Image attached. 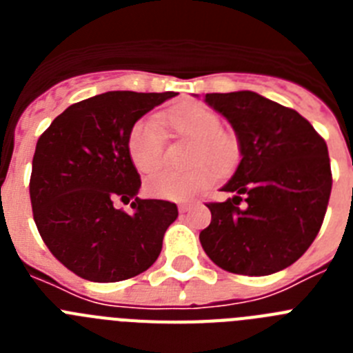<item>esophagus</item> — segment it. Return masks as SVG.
<instances>
[{
    "instance_id": "34e87169",
    "label": "esophagus",
    "mask_w": 353,
    "mask_h": 353,
    "mask_svg": "<svg viewBox=\"0 0 353 353\" xmlns=\"http://www.w3.org/2000/svg\"><path fill=\"white\" fill-rule=\"evenodd\" d=\"M192 207V203L191 201H182V203L179 205V210H180V214H183V212H187L189 210V208Z\"/></svg>"
}]
</instances>
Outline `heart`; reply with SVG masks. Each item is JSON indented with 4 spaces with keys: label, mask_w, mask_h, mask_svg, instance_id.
I'll list each match as a JSON object with an SVG mask.
<instances>
[{
    "label": "heart",
    "mask_w": 353,
    "mask_h": 353,
    "mask_svg": "<svg viewBox=\"0 0 353 353\" xmlns=\"http://www.w3.org/2000/svg\"><path fill=\"white\" fill-rule=\"evenodd\" d=\"M161 121L180 136L194 139L192 162L187 171L162 170L146 180V191L161 199H187L210 185L219 171L226 173L240 159V141L235 134L221 129L219 114L198 102L174 105L161 114ZM127 152L134 168L141 173L157 170L164 159V134L155 118H141L127 138Z\"/></svg>",
    "instance_id": "obj_1"
}]
</instances>
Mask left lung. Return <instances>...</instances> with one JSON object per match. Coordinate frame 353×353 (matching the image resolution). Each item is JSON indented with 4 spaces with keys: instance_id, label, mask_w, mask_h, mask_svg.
<instances>
[{
    "instance_id": "8db88e82",
    "label": "left lung",
    "mask_w": 353,
    "mask_h": 353,
    "mask_svg": "<svg viewBox=\"0 0 353 353\" xmlns=\"http://www.w3.org/2000/svg\"><path fill=\"white\" fill-rule=\"evenodd\" d=\"M240 141L232 192L208 203L212 221L199 242L223 270L242 276L279 272L307 251L325 217L332 189L327 145L310 121L254 92L207 93Z\"/></svg>"
}]
</instances>
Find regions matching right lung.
<instances>
[{
    "label": "right lung",
    "mask_w": 353,
    "mask_h": 353,
    "mask_svg": "<svg viewBox=\"0 0 353 353\" xmlns=\"http://www.w3.org/2000/svg\"><path fill=\"white\" fill-rule=\"evenodd\" d=\"M174 92H105L76 102L37 141L30 198L39 233L58 261L83 279L117 283L150 269L179 208L141 199L127 138L143 114ZM117 199L132 201L127 214Z\"/></svg>",
    "instance_id": "obj_1"
}]
</instances>
